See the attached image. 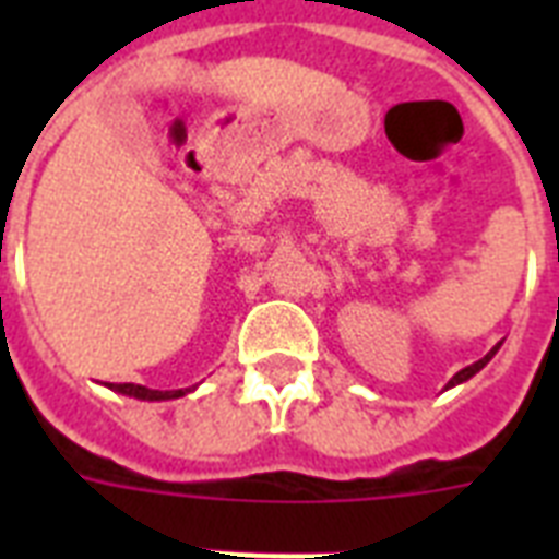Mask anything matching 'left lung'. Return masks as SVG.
Returning a JSON list of instances; mask_svg holds the SVG:
<instances>
[{
    "instance_id": "obj_1",
    "label": "left lung",
    "mask_w": 559,
    "mask_h": 559,
    "mask_svg": "<svg viewBox=\"0 0 559 559\" xmlns=\"http://www.w3.org/2000/svg\"><path fill=\"white\" fill-rule=\"evenodd\" d=\"M499 348H502V342H499V345H493V348L487 350L485 357L478 359V362H473V366H467V368H461V371H459V373H455V377H452V380H450V382H447V389H452V385H461V382H467V380H469V377H476V373H478V371H481V368H485V366H487V362H490V359H493V357H496V350H499Z\"/></svg>"
}]
</instances>
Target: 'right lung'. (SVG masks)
<instances>
[{"mask_svg": "<svg viewBox=\"0 0 559 559\" xmlns=\"http://www.w3.org/2000/svg\"><path fill=\"white\" fill-rule=\"evenodd\" d=\"M107 389L118 391V394H127V397L135 400H177L186 397L188 391L193 389H174V391H159V389H147V385H135V382H107Z\"/></svg>", "mask_w": 559, "mask_h": 559, "instance_id": "obj_1", "label": "right lung"}]
</instances>
